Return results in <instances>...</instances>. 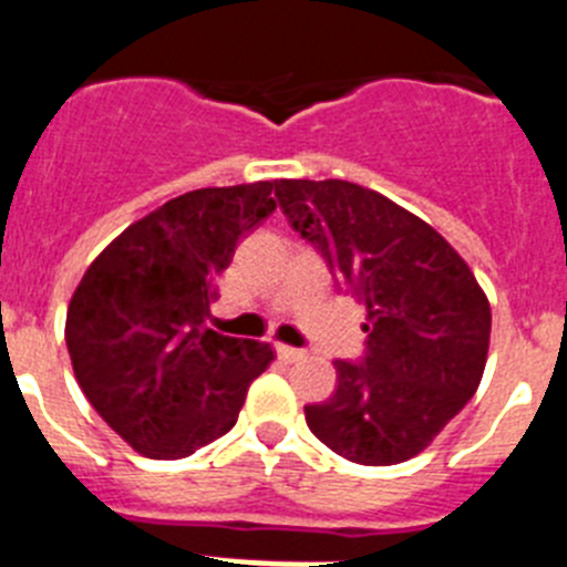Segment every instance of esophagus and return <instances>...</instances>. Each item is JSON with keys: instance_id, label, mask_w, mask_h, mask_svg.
I'll return each instance as SVG.
<instances>
[{"instance_id": "34e87169", "label": "esophagus", "mask_w": 567, "mask_h": 567, "mask_svg": "<svg viewBox=\"0 0 567 567\" xmlns=\"http://www.w3.org/2000/svg\"><path fill=\"white\" fill-rule=\"evenodd\" d=\"M275 352H278L280 360H287V363H295V360L303 358V352H300V349H295V346H287V343L275 346Z\"/></svg>"}]
</instances>
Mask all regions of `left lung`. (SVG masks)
<instances>
[{
	"instance_id": "obj_1",
	"label": "left lung",
	"mask_w": 567,
	"mask_h": 567,
	"mask_svg": "<svg viewBox=\"0 0 567 567\" xmlns=\"http://www.w3.org/2000/svg\"><path fill=\"white\" fill-rule=\"evenodd\" d=\"M275 195L295 233L369 312L363 360H334V394L307 405V425L352 463H405L477 392L488 298L437 229L374 189L280 178Z\"/></svg>"
}]
</instances>
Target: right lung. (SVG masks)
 <instances>
[{"label": "right lung", "mask_w": 567, "mask_h": 567, "mask_svg": "<svg viewBox=\"0 0 567 567\" xmlns=\"http://www.w3.org/2000/svg\"><path fill=\"white\" fill-rule=\"evenodd\" d=\"M272 182L184 193L130 224L70 298L64 340L90 405L150 460L227 434L272 346L207 327L215 278L272 209Z\"/></svg>", "instance_id": "add662e5"}]
</instances>
